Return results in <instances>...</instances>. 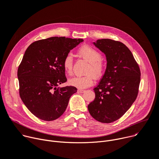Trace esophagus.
Here are the masks:
<instances>
[{"mask_svg":"<svg viewBox=\"0 0 159 159\" xmlns=\"http://www.w3.org/2000/svg\"><path fill=\"white\" fill-rule=\"evenodd\" d=\"M77 91L79 92V93H84L85 92V90H83V89H78L77 90Z\"/></svg>","mask_w":159,"mask_h":159,"instance_id":"1","label":"esophagus"}]
</instances>
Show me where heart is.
Segmentation results:
<instances>
[{"instance_id": "obj_1", "label": "heart", "mask_w": 159, "mask_h": 159, "mask_svg": "<svg viewBox=\"0 0 159 159\" xmlns=\"http://www.w3.org/2000/svg\"><path fill=\"white\" fill-rule=\"evenodd\" d=\"M78 54L82 58L89 62L87 73H89L84 76H75L69 79L70 85L78 89H85L92 86L94 82V76L101 77L105 71V65L102 59V54L100 52L89 45H83L79 50ZM73 65V58L70 54L65 56L62 62V66L65 72L69 75L72 73Z\"/></svg>"}]
</instances>
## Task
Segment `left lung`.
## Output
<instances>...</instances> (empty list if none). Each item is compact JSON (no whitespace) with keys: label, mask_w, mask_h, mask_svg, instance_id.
I'll return each mask as SVG.
<instances>
[{"label":"left lung","mask_w":159,"mask_h":159,"mask_svg":"<svg viewBox=\"0 0 159 159\" xmlns=\"http://www.w3.org/2000/svg\"><path fill=\"white\" fill-rule=\"evenodd\" d=\"M93 44L104 53L107 67L88 108L94 119L109 123L120 119L135 100L141 71L131 51L121 42L102 39Z\"/></svg>","instance_id":"obj_1"}]
</instances>
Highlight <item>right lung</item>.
Returning <instances> with one entry per match:
<instances>
[{"label":"right lung","mask_w":159,"mask_h":159,"mask_svg":"<svg viewBox=\"0 0 159 159\" xmlns=\"http://www.w3.org/2000/svg\"><path fill=\"white\" fill-rule=\"evenodd\" d=\"M84 40L51 37L31 43L18 66L20 97L30 112L44 121L57 119L65 112L74 86L58 87L66 82L62 62Z\"/></svg>","instance_id":"add662e5"}]
</instances>
